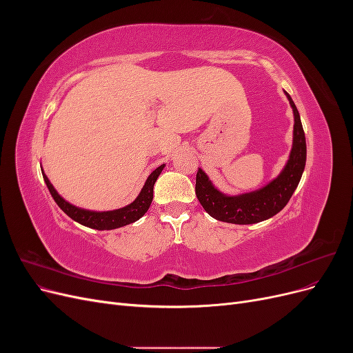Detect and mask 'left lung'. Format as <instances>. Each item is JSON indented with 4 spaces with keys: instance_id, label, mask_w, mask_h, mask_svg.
<instances>
[{
    "instance_id": "1",
    "label": "left lung",
    "mask_w": 353,
    "mask_h": 353,
    "mask_svg": "<svg viewBox=\"0 0 353 353\" xmlns=\"http://www.w3.org/2000/svg\"><path fill=\"white\" fill-rule=\"evenodd\" d=\"M284 94L292 105L294 117L292 150L284 168L268 184L249 193L239 194L223 193L212 183L205 170L199 168L196 194L203 209L212 218L222 222L239 223V225H249V223L261 222L276 215L293 196L306 163V140L296 104L285 91Z\"/></svg>"
}]
</instances>
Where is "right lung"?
I'll return each instance as SVG.
<instances>
[{
	"instance_id": "1",
	"label": "right lung",
	"mask_w": 353,
	"mask_h": 353,
	"mask_svg": "<svg viewBox=\"0 0 353 353\" xmlns=\"http://www.w3.org/2000/svg\"><path fill=\"white\" fill-rule=\"evenodd\" d=\"M166 165H160L159 168H156L153 172L148 175V178L145 179V183L140 191V194L135 197L134 201H131L130 205H126L121 209H114V210H104V212H97V210H88V209H82L72 205L68 200L63 199L57 190L52 187V184L50 183L48 176L46 175L44 169L41 168L42 170V176H44L46 184L50 190V193L54 199V201L59 205V208L66 213L69 218H72L73 221H77L78 223L83 227H88L92 230H114V228H121L125 225H130V223L135 222L140 219L141 216L145 215V212L148 210L152 205L153 200V187L154 183L157 181L159 175L162 174V170Z\"/></svg>"
}]
</instances>
